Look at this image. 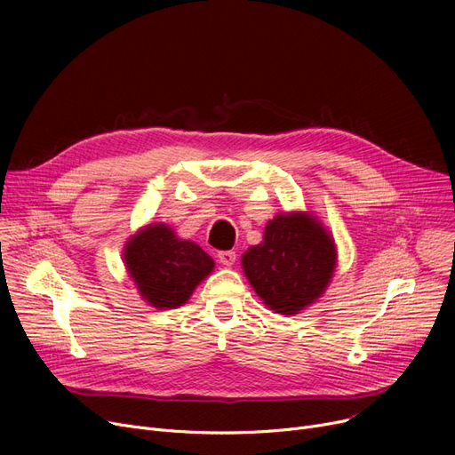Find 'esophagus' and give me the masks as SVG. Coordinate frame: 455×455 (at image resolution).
I'll return each instance as SVG.
<instances>
[{"label":"esophagus","instance_id":"1","mask_svg":"<svg viewBox=\"0 0 455 455\" xmlns=\"http://www.w3.org/2000/svg\"><path fill=\"white\" fill-rule=\"evenodd\" d=\"M218 259H220L221 266L232 267L234 261H235V252H232V251H221V252L218 254Z\"/></svg>","mask_w":455,"mask_h":455}]
</instances>
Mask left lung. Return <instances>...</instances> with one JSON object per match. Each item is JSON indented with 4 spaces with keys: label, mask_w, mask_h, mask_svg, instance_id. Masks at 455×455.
<instances>
[{
    "label": "left lung",
    "mask_w": 455,
    "mask_h": 455,
    "mask_svg": "<svg viewBox=\"0 0 455 455\" xmlns=\"http://www.w3.org/2000/svg\"><path fill=\"white\" fill-rule=\"evenodd\" d=\"M254 293L280 315H297L315 304L338 267V245L314 212H280L264 240L242 256Z\"/></svg>",
    "instance_id": "1"
}]
</instances>
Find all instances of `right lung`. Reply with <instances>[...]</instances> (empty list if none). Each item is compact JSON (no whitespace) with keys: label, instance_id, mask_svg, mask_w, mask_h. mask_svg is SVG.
<instances>
[{"label":"right lung","instance_id":"add662e5","mask_svg":"<svg viewBox=\"0 0 455 455\" xmlns=\"http://www.w3.org/2000/svg\"><path fill=\"white\" fill-rule=\"evenodd\" d=\"M124 264L140 297L156 309L186 304L215 267L212 256L165 223L136 230L124 247Z\"/></svg>","mask_w":455,"mask_h":455}]
</instances>
